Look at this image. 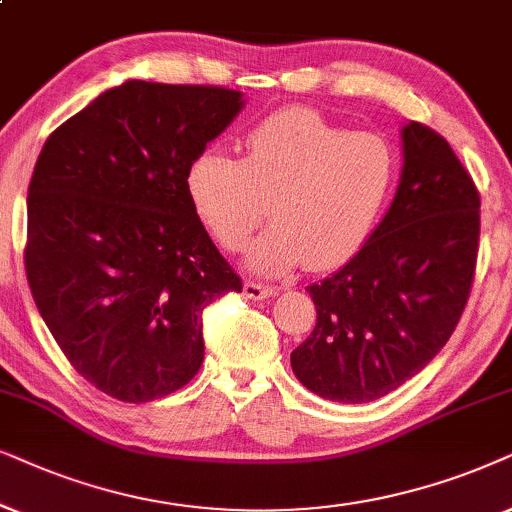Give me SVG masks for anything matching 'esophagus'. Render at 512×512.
<instances>
[{
	"label": "esophagus",
	"instance_id": "34e87169",
	"mask_svg": "<svg viewBox=\"0 0 512 512\" xmlns=\"http://www.w3.org/2000/svg\"><path fill=\"white\" fill-rule=\"evenodd\" d=\"M243 292H245V297H250V299H264V297L278 295V288L276 285H267L260 281H245Z\"/></svg>",
	"mask_w": 512,
	"mask_h": 512
}]
</instances>
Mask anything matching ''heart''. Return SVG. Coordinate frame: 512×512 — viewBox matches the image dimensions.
Instances as JSON below:
<instances>
[{
    "label": "heart",
    "mask_w": 512,
    "mask_h": 512,
    "mask_svg": "<svg viewBox=\"0 0 512 512\" xmlns=\"http://www.w3.org/2000/svg\"><path fill=\"white\" fill-rule=\"evenodd\" d=\"M395 154L377 133H351L311 109H283L252 128L241 161L203 152L187 168V196L224 250L238 252L267 220L250 264L281 274L323 271L356 255L384 208Z\"/></svg>",
    "instance_id": "b5f03b06"
}]
</instances>
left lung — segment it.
Masks as SVG:
<instances>
[{
  "label": "left lung",
  "mask_w": 512,
  "mask_h": 512,
  "mask_svg": "<svg viewBox=\"0 0 512 512\" xmlns=\"http://www.w3.org/2000/svg\"><path fill=\"white\" fill-rule=\"evenodd\" d=\"M388 213L353 260L313 283L316 327L290 353L309 391L372 403L419 374L466 309L480 248V192L431 126L403 128Z\"/></svg>",
  "instance_id": "obj_1"
}]
</instances>
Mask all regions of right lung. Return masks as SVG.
Wrapping results in <instances>:
<instances>
[{"label": "right lung", "mask_w": 512, "mask_h": 512, "mask_svg": "<svg viewBox=\"0 0 512 512\" xmlns=\"http://www.w3.org/2000/svg\"><path fill=\"white\" fill-rule=\"evenodd\" d=\"M224 86L126 81L44 142L27 189L25 274L81 377L121 403L189 384L203 311L241 292L187 196V168L241 109Z\"/></svg>", "instance_id": "obj_1"}]
</instances>
